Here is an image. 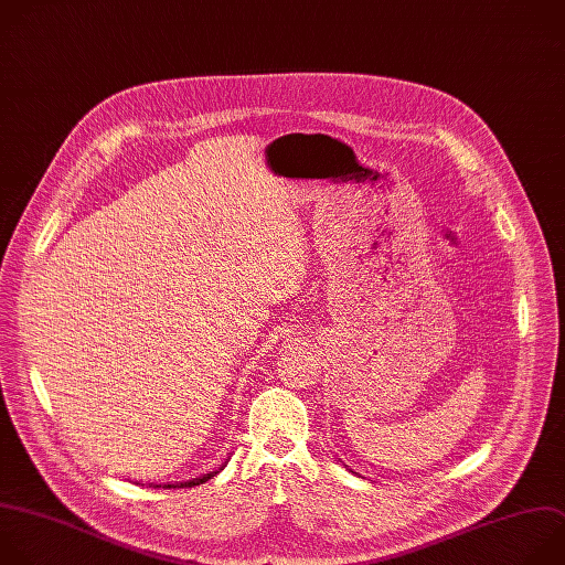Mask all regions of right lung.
Instances as JSON below:
<instances>
[{"mask_svg": "<svg viewBox=\"0 0 565 565\" xmlns=\"http://www.w3.org/2000/svg\"><path fill=\"white\" fill-rule=\"evenodd\" d=\"M222 470V468H220ZM217 472H209V475H204V477H198V479H193V481H184V483H167L164 488H193V486H200V483H206L211 477H215ZM153 488H160V486H153Z\"/></svg>", "mask_w": 565, "mask_h": 565, "instance_id": "1", "label": "right lung"}]
</instances>
